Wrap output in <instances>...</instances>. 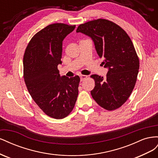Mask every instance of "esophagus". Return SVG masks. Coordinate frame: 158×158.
<instances>
[{"label":"esophagus","instance_id":"obj_1","mask_svg":"<svg viewBox=\"0 0 158 158\" xmlns=\"http://www.w3.org/2000/svg\"><path fill=\"white\" fill-rule=\"evenodd\" d=\"M88 78V76H85V75H80V80L84 81L85 79H86Z\"/></svg>","mask_w":158,"mask_h":158}]
</instances>
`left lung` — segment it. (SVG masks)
Segmentation results:
<instances>
[{"instance_id": "obj_1", "label": "left lung", "mask_w": 158, "mask_h": 158, "mask_svg": "<svg viewBox=\"0 0 158 158\" xmlns=\"http://www.w3.org/2000/svg\"><path fill=\"white\" fill-rule=\"evenodd\" d=\"M89 36L97 53L108 69L106 78L91 77L95 87L91 94L99 106L112 111L122 106L135 88L139 70V59L125 31L111 21L98 19L80 24L76 30Z\"/></svg>"}]
</instances>
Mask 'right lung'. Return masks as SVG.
<instances>
[{
    "instance_id": "obj_1",
    "label": "right lung",
    "mask_w": 158,
    "mask_h": 158,
    "mask_svg": "<svg viewBox=\"0 0 158 158\" xmlns=\"http://www.w3.org/2000/svg\"><path fill=\"white\" fill-rule=\"evenodd\" d=\"M76 26L57 23L37 32L23 56V78L28 92L47 115L63 118L73 111L78 95V76H60L63 41Z\"/></svg>"
}]
</instances>
